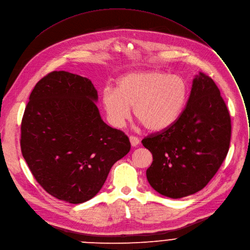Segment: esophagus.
<instances>
[{"instance_id": "esophagus-1", "label": "esophagus", "mask_w": 250, "mask_h": 250, "mask_svg": "<svg viewBox=\"0 0 250 250\" xmlns=\"http://www.w3.org/2000/svg\"><path fill=\"white\" fill-rule=\"evenodd\" d=\"M129 142L132 147H137L140 145V140L135 137H129Z\"/></svg>"}]
</instances>
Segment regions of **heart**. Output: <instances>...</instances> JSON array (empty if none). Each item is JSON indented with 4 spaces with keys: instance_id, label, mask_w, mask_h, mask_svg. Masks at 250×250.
<instances>
[{
    "instance_id": "obj_1",
    "label": "heart",
    "mask_w": 250,
    "mask_h": 250,
    "mask_svg": "<svg viewBox=\"0 0 250 250\" xmlns=\"http://www.w3.org/2000/svg\"><path fill=\"white\" fill-rule=\"evenodd\" d=\"M189 95L187 81L178 75L149 70L128 73L117 82V88L104 89L102 103L109 124L122 127L134 117L149 131L171 126L184 112Z\"/></svg>"
}]
</instances>
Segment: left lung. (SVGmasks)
<instances>
[{"mask_svg":"<svg viewBox=\"0 0 250 250\" xmlns=\"http://www.w3.org/2000/svg\"><path fill=\"white\" fill-rule=\"evenodd\" d=\"M230 135L229 112L219 89L211 78L199 72L179 119L142 141L152 154L146 169L148 184L174 199L201 190L226 157Z\"/></svg>","mask_w":250,"mask_h":250,"instance_id":"8db88e82","label":"left lung"}]
</instances>
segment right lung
I'll use <instances>...</instances> for the list:
<instances>
[{
  "mask_svg": "<svg viewBox=\"0 0 250 250\" xmlns=\"http://www.w3.org/2000/svg\"><path fill=\"white\" fill-rule=\"evenodd\" d=\"M92 81L53 72L34 87L21 121V148L48 193L74 204L93 198L130 149L126 135L108 126Z\"/></svg>",
  "mask_w": 250,
  "mask_h": 250,
  "instance_id": "add662e5",
  "label": "right lung"
}]
</instances>
